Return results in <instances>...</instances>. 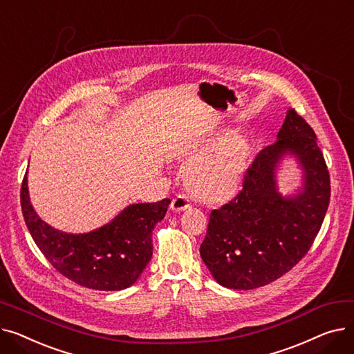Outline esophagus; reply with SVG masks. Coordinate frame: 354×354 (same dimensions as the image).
Wrapping results in <instances>:
<instances>
[{
  "label": "esophagus",
  "instance_id": "esophagus-1",
  "mask_svg": "<svg viewBox=\"0 0 354 354\" xmlns=\"http://www.w3.org/2000/svg\"><path fill=\"white\" fill-rule=\"evenodd\" d=\"M188 208H191V199H189V196L180 194V195H178V196H175L172 199V203H171V209L172 211L180 212V211H185V209H188Z\"/></svg>",
  "mask_w": 354,
  "mask_h": 354
}]
</instances>
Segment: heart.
Returning <instances> with one entry per match:
<instances>
[{"label": "heart", "instance_id": "1", "mask_svg": "<svg viewBox=\"0 0 354 354\" xmlns=\"http://www.w3.org/2000/svg\"><path fill=\"white\" fill-rule=\"evenodd\" d=\"M216 140L199 142L185 152L191 162L185 172L189 189L201 199L219 202L234 196L248 169L250 146L244 136L232 135L203 153Z\"/></svg>", "mask_w": 354, "mask_h": 354}]
</instances>
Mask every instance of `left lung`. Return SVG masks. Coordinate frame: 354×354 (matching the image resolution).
Listing matches in <instances>:
<instances>
[{
  "mask_svg": "<svg viewBox=\"0 0 354 354\" xmlns=\"http://www.w3.org/2000/svg\"><path fill=\"white\" fill-rule=\"evenodd\" d=\"M287 154L299 162L302 187L277 191L276 171ZM330 202V175L310 124L288 109L275 143L257 155L243 191L209 215L201 257L215 281L232 290L267 286L310 250Z\"/></svg>",
  "mask_w": 354,
  "mask_h": 354,
  "instance_id": "8db88e82",
  "label": "left lung"
}]
</instances>
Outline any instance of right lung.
<instances>
[{
  "mask_svg": "<svg viewBox=\"0 0 354 354\" xmlns=\"http://www.w3.org/2000/svg\"><path fill=\"white\" fill-rule=\"evenodd\" d=\"M171 199L132 203L106 225L86 234L54 230L37 215L28 195L27 174L21 185L26 225L48 263L68 280L100 291L133 286L153 254L152 231Z\"/></svg>",
  "mask_w": 354,
  "mask_h": 354,
  "instance_id": "right-lung-1",
  "label": "right lung"
}]
</instances>
